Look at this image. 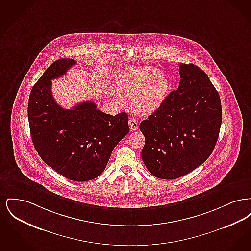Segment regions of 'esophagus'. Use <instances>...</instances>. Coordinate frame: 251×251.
Returning a JSON list of instances; mask_svg holds the SVG:
<instances>
[{"mask_svg": "<svg viewBox=\"0 0 251 251\" xmlns=\"http://www.w3.org/2000/svg\"><path fill=\"white\" fill-rule=\"evenodd\" d=\"M129 127H130L131 131H136V130L138 129V127H139V123H138V121L135 120V119L131 118V119L129 120Z\"/></svg>", "mask_w": 251, "mask_h": 251, "instance_id": "34e87169", "label": "esophagus"}]
</instances>
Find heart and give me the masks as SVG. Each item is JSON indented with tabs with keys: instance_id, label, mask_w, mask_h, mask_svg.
I'll list each match as a JSON object with an SVG mask.
<instances>
[{
	"instance_id": "1",
	"label": "heart",
	"mask_w": 251,
	"mask_h": 251,
	"mask_svg": "<svg viewBox=\"0 0 251 251\" xmlns=\"http://www.w3.org/2000/svg\"><path fill=\"white\" fill-rule=\"evenodd\" d=\"M120 92L126 98H133V107L141 114H149L161 106L169 90V81L154 68L144 67L127 70L119 76ZM116 99L123 102V97L116 93Z\"/></svg>"
}]
</instances>
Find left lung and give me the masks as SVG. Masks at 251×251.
<instances>
[{"instance_id":"8db88e82","label":"left lung","mask_w":251,"mask_h":251,"mask_svg":"<svg viewBox=\"0 0 251 251\" xmlns=\"http://www.w3.org/2000/svg\"><path fill=\"white\" fill-rule=\"evenodd\" d=\"M179 87L140 123L145 136L142 160L157 178L188 174L212 154L222 122L218 92L194 64H179Z\"/></svg>"}]
</instances>
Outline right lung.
<instances>
[{
    "label": "right lung",
    "mask_w": 251,
    "mask_h": 251,
    "mask_svg": "<svg viewBox=\"0 0 251 251\" xmlns=\"http://www.w3.org/2000/svg\"><path fill=\"white\" fill-rule=\"evenodd\" d=\"M73 59L53 62L33 86L28 102L32 141L45 164L74 181L95 179L105 169L114 148L128 134L129 117L116 116L84 101L72 109L58 105L51 80L65 75Z\"/></svg>",
    "instance_id": "right-lung-1"
}]
</instances>
